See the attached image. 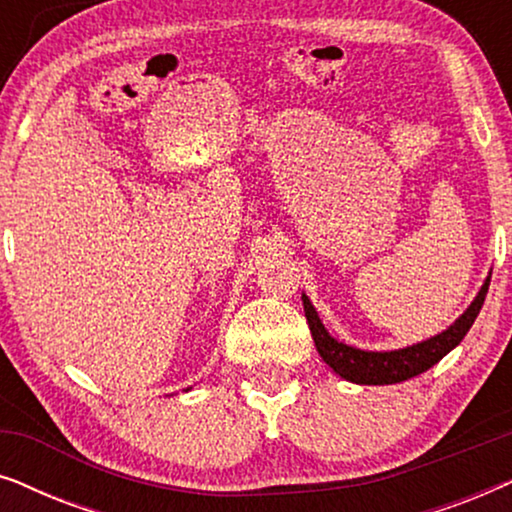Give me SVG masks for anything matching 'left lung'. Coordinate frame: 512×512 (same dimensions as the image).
<instances>
[{
    "label": "left lung",
    "instance_id": "1",
    "mask_svg": "<svg viewBox=\"0 0 512 512\" xmlns=\"http://www.w3.org/2000/svg\"><path fill=\"white\" fill-rule=\"evenodd\" d=\"M489 279H492V275L485 279V284H482V289L475 296L471 307L447 331L433 335V338L424 342H417V345L391 349V352H366V349H356L345 345V342H338L326 331L324 324H321L317 310H314V305L305 293L303 307L317 352L335 373L356 384H396L436 366L445 354H450L464 340L468 328L473 326L475 317L482 310V303H485Z\"/></svg>",
    "mask_w": 512,
    "mask_h": 512
}]
</instances>
